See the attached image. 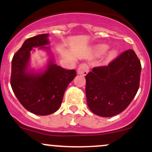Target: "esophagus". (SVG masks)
I'll list each match as a JSON object with an SVG mask.
<instances>
[{"label":"esophagus","instance_id":"obj_1","mask_svg":"<svg viewBox=\"0 0 152 152\" xmlns=\"http://www.w3.org/2000/svg\"><path fill=\"white\" fill-rule=\"evenodd\" d=\"M89 70V67L88 66V64H81L80 66L78 67L77 69V74L78 75H86L88 72Z\"/></svg>","mask_w":152,"mask_h":152}]
</instances>
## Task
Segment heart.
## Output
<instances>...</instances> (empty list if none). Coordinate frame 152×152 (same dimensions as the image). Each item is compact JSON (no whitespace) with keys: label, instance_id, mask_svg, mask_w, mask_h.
<instances>
[{"label":"heart","instance_id":"obj_1","mask_svg":"<svg viewBox=\"0 0 152 152\" xmlns=\"http://www.w3.org/2000/svg\"><path fill=\"white\" fill-rule=\"evenodd\" d=\"M107 49V45H103L101 46V50H106ZM117 50H115V49H113L111 50L110 52H109V57H111V58H112V57H115V56H117Z\"/></svg>","mask_w":152,"mask_h":152}]
</instances>
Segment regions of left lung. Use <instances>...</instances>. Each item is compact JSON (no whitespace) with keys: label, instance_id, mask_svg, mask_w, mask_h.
Masks as SVG:
<instances>
[{"label":"left lung","instance_id":"1","mask_svg":"<svg viewBox=\"0 0 152 152\" xmlns=\"http://www.w3.org/2000/svg\"><path fill=\"white\" fill-rule=\"evenodd\" d=\"M141 65L129 49L107 66L93 68L86 76V94L90 110L109 117L123 112L139 88Z\"/></svg>","mask_w":152,"mask_h":152}]
</instances>
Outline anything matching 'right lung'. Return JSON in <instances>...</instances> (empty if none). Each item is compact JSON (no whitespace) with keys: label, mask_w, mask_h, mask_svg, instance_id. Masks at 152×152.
<instances>
[{"label":"right lung","mask_w":152,"mask_h":152,"mask_svg":"<svg viewBox=\"0 0 152 152\" xmlns=\"http://www.w3.org/2000/svg\"><path fill=\"white\" fill-rule=\"evenodd\" d=\"M48 34L30 37L24 42L11 61V86L19 102L29 112L48 115L56 112L62 102L68 85L76 76L75 69L58 66L52 56ZM34 48L47 52V64L36 70L30 66L31 53Z\"/></svg>","instance_id":"right-lung-1"}]
</instances>
